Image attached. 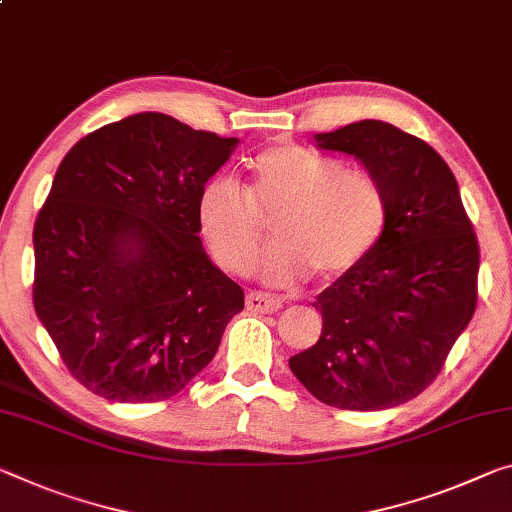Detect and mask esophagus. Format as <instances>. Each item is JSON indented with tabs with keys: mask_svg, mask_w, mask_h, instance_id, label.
Masks as SVG:
<instances>
[{
	"mask_svg": "<svg viewBox=\"0 0 512 512\" xmlns=\"http://www.w3.org/2000/svg\"><path fill=\"white\" fill-rule=\"evenodd\" d=\"M246 307L259 314H269V312H278L282 307V298L275 294H266V291H250L246 296Z\"/></svg>",
	"mask_w": 512,
	"mask_h": 512,
	"instance_id": "34e87169",
	"label": "esophagus"
}]
</instances>
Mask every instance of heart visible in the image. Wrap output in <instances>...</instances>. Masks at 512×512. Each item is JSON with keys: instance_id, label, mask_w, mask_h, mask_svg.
<instances>
[{"instance_id": "heart-1", "label": "heart", "mask_w": 512, "mask_h": 512, "mask_svg": "<svg viewBox=\"0 0 512 512\" xmlns=\"http://www.w3.org/2000/svg\"><path fill=\"white\" fill-rule=\"evenodd\" d=\"M248 180L214 177L198 196L200 230L223 269H250L270 218L275 243L259 264L273 285L314 271L321 278L362 262L387 225V193L367 168L298 143L266 148L246 164Z\"/></svg>"}]
</instances>
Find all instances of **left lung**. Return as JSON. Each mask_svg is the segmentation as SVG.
Returning a JSON list of instances; mask_svg holds the SVG:
<instances>
[{
  "label": "left lung",
  "instance_id": "8db88e82",
  "mask_svg": "<svg viewBox=\"0 0 512 512\" xmlns=\"http://www.w3.org/2000/svg\"><path fill=\"white\" fill-rule=\"evenodd\" d=\"M360 159L387 193L376 248L323 289L319 342L289 358L294 376L339 410L415 399L442 371L478 303L481 250L451 168L426 141L383 120L316 134Z\"/></svg>",
  "mask_w": 512,
  "mask_h": 512
}]
</instances>
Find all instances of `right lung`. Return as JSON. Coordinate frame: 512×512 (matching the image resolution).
Instances as JSON below:
<instances>
[{
  "label": "right lung",
  "mask_w": 512,
  "mask_h": 512,
  "mask_svg": "<svg viewBox=\"0 0 512 512\" xmlns=\"http://www.w3.org/2000/svg\"><path fill=\"white\" fill-rule=\"evenodd\" d=\"M136 113L72 145L34 225V307L77 383L154 403L191 383L243 310L198 237V196L237 145Z\"/></svg>",
  "instance_id": "1"
}]
</instances>
